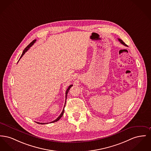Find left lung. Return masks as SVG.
I'll use <instances>...</instances> for the list:
<instances>
[{
    "label": "left lung",
    "instance_id": "1",
    "mask_svg": "<svg viewBox=\"0 0 151 151\" xmlns=\"http://www.w3.org/2000/svg\"><path fill=\"white\" fill-rule=\"evenodd\" d=\"M118 40H119V42H120L122 45H125V46H127L126 44H125V43H124V42H123L122 39H118Z\"/></svg>",
    "mask_w": 151,
    "mask_h": 151
}]
</instances>
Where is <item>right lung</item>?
<instances>
[{
	"label": "right lung",
	"mask_w": 151,
	"mask_h": 151,
	"mask_svg": "<svg viewBox=\"0 0 151 151\" xmlns=\"http://www.w3.org/2000/svg\"><path fill=\"white\" fill-rule=\"evenodd\" d=\"M36 40L35 39V40H34L31 43H30L29 45H27V47H26V48L24 50V51H23V53L22 54V55H21V56H20V59L24 55V54L26 53V52H27V51L29 50V48L32 45H34L35 43L36 42ZM20 59H19V60H20ZM73 85H70L69 87H68V88H67V91H66V92H65V98L67 99V93H68V91H69V90H70V89L71 88V87ZM64 107H65V106H64ZM64 109H63L62 112V113H61V114L59 115V116L56 119V120H53L52 122H50L51 123H55V122H58L62 117L63 115V114H64ZM36 123H38V124H48V123H39V122H36Z\"/></svg>",
	"instance_id": "add662e5"
}]
</instances>
